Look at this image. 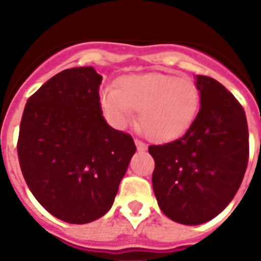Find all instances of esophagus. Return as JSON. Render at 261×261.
<instances>
[{
	"instance_id": "34e87169",
	"label": "esophagus",
	"mask_w": 261,
	"mask_h": 261,
	"mask_svg": "<svg viewBox=\"0 0 261 261\" xmlns=\"http://www.w3.org/2000/svg\"><path fill=\"white\" fill-rule=\"evenodd\" d=\"M135 145H137V149H138V150H141V151H145L147 149L146 145H145L142 141H139V139H135Z\"/></svg>"
}]
</instances>
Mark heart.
I'll return each mask as SVG.
<instances>
[{
  "instance_id": "heart-1",
  "label": "heart",
  "mask_w": 261,
  "mask_h": 261,
  "mask_svg": "<svg viewBox=\"0 0 261 261\" xmlns=\"http://www.w3.org/2000/svg\"><path fill=\"white\" fill-rule=\"evenodd\" d=\"M100 106L114 126L126 127L139 111V128L149 139L165 142L178 138L194 123L200 107L196 84L187 77L163 73L131 74L119 88L100 90Z\"/></svg>"
}]
</instances>
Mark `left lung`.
Returning <instances> with one entry per match:
<instances>
[{"instance_id":"1","label":"left lung","mask_w":261,"mask_h":261,"mask_svg":"<svg viewBox=\"0 0 261 261\" xmlns=\"http://www.w3.org/2000/svg\"><path fill=\"white\" fill-rule=\"evenodd\" d=\"M200 110L186 134L150 145L153 191L164 214L182 225L210 221L237 194L249 159L245 111L217 80L196 75Z\"/></svg>"}]
</instances>
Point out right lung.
I'll return each mask as SVG.
<instances>
[{
  "label": "right lung",
  "instance_id": "obj_1",
  "mask_svg": "<svg viewBox=\"0 0 261 261\" xmlns=\"http://www.w3.org/2000/svg\"><path fill=\"white\" fill-rule=\"evenodd\" d=\"M93 67L51 77L22 112L18 163L31 192L50 214L88 223L106 214L135 153L133 137L108 126Z\"/></svg>",
  "mask_w": 261,
  "mask_h": 261
}]
</instances>
